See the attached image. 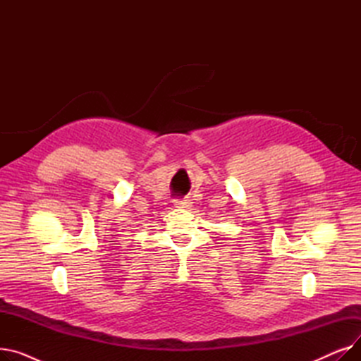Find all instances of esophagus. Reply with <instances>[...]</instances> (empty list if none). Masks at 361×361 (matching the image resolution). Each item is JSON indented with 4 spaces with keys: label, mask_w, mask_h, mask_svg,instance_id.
I'll return each mask as SVG.
<instances>
[{
    "label": "esophagus",
    "mask_w": 361,
    "mask_h": 361,
    "mask_svg": "<svg viewBox=\"0 0 361 361\" xmlns=\"http://www.w3.org/2000/svg\"><path fill=\"white\" fill-rule=\"evenodd\" d=\"M174 204H176L177 207H190L192 200L188 199V197H184V199H176V200H174Z\"/></svg>",
    "instance_id": "1"
}]
</instances>
